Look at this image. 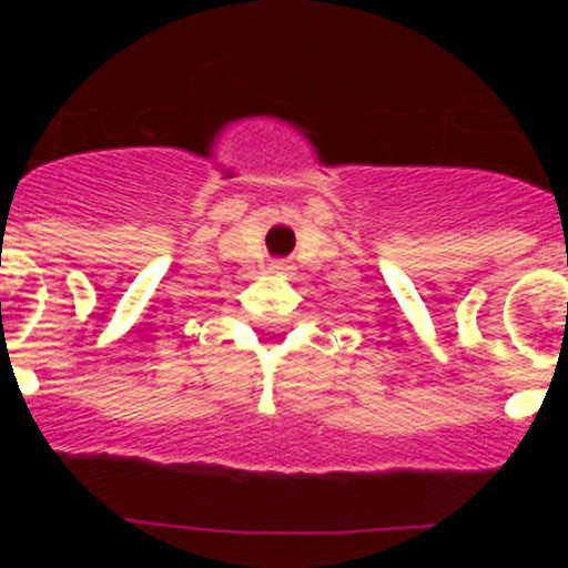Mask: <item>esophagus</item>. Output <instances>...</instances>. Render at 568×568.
Here are the masks:
<instances>
[{
	"label": "esophagus",
	"mask_w": 568,
	"mask_h": 568,
	"mask_svg": "<svg viewBox=\"0 0 568 568\" xmlns=\"http://www.w3.org/2000/svg\"><path fill=\"white\" fill-rule=\"evenodd\" d=\"M268 268H272V272H288V263L274 261V263H268Z\"/></svg>",
	"instance_id": "esophagus-1"
}]
</instances>
